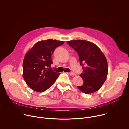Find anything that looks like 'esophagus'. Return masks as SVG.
<instances>
[{
  "mask_svg": "<svg viewBox=\"0 0 129 129\" xmlns=\"http://www.w3.org/2000/svg\"><path fill=\"white\" fill-rule=\"evenodd\" d=\"M68 75H71V76H75L76 75V74L75 73H73V72H68V73H67Z\"/></svg>",
  "mask_w": 129,
  "mask_h": 129,
  "instance_id": "34e87169",
  "label": "esophagus"
}]
</instances>
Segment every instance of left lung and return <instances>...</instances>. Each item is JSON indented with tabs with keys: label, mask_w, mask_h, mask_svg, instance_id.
Instances as JSON below:
<instances>
[{
	"label": "left lung",
	"mask_w": 129,
	"mask_h": 129,
	"mask_svg": "<svg viewBox=\"0 0 129 129\" xmlns=\"http://www.w3.org/2000/svg\"><path fill=\"white\" fill-rule=\"evenodd\" d=\"M67 44L78 53L83 72L80 75L84 84L78 88L85 94L98 91L108 75L107 59L101 49L93 43L83 40H71Z\"/></svg>",
	"instance_id": "obj_1"
}]
</instances>
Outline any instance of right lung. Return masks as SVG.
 Here are the masks:
<instances>
[{
  "label": "right lung",
  "instance_id": "obj_1",
  "mask_svg": "<svg viewBox=\"0 0 129 129\" xmlns=\"http://www.w3.org/2000/svg\"><path fill=\"white\" fill-rule=\"evenodd\" d=\"M64 41L48 39L37 42L26 53L23 62V77L33 90L42 92L49 88L61 74L53 71L50 66L51 55Z\"/></svg>",
  "mask_w": 129,
  "mask_h": 129
}]
</instances>
